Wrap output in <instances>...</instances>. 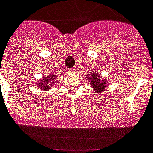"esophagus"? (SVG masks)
I'll list each match as a JSON object with an SVG mask.
<instances>
[{
	"label": "esophagus",
	"mask_w": 153,
	"mask_h": 153,
	"mask_svg": "<svg viewBox=\"0 0 153 153\" xmlns=\"http://www.w3.org/2000/svg\"><path fill=\"white\" fill-rule=\"evenodd\" d=\"M76 71V70L75 68H72V69H70V70H69V72H70V73H75Z\"/></svg>",
	"instance_id": "obj_1"
}]
</instances>
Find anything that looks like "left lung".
I'll return each mask as SVG.
<instances>
[{"label": "left lung", "instance_id": "8db88e82", "mask_svg": "<svg viewBox=\"0 0 153 153\" xmlns=\"http://www.w3.org/2000/svg\"><path fill=\"white\" fill-rule=\"evenodd\" d=\"M88 78L91 80V85L97 91L96 92L99 93L104 91V89L106 87V80H101V77L98 76L97 73H92L91 76H88Z\"/></svg>", "mask_w": 153, "mask_h": 153}]
</instances>
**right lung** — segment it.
I'll use <instances>...</instances> for the list:
<instances>
[{
	"mask_svg": "<svg viewBox=\"0 0 153 153\" xmlns=\"http://www.w3.org/2000/svg\"><path fill=\"white\" fill-rule=\"evenodd\" d=\"M54 75L55 74H51L50 76H45L44 78H42V81L38 82L39 87L42 88V90H49V89H50V86L52 85L51 81H53L54 78H56V76H54Z\"/></svg>",
	"mask_w": 153,
	"mask_h": 153,
	"instance_id": "1",
	"label": "right lung"
}]
</instances>
